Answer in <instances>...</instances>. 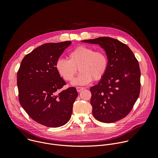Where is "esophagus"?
Returning a JSON list of instances; mask_svg holds the SVG:
<instances>
[{
    "mask_svg": "<svg viewBox=\"0 0 158 158\" xmlns=\"http://www.w3.org/2000/svg\"><path fill=\"white\" fill-rule=\"evenodd\" d=\"M84 88V87H76V89H77V92H81L82 90H83Z\"/></svg>",
    "mask_w": 158,
    "mask_h": 158,
    "instance_id": "obj_1",
    "label": "esophagus"
}]
</instances>
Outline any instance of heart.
<instances>
[{"label": "heart", "instance_id": "b5f03b06", "mask_svg": "<svg viewBox=\"0 0 158 158\" xmlns=\"http://www.w3.org/2000/svg\"><path fill=\"white\" fill-rule=\"evenodd\" d=\"M69 60L59 58L55 68L59 76L65 81H71L76 75L77 68L80 73L72 82V84L85 85L93 79H101L108 68V59L101 51H96L91 47L81 46L71 51Z\"/></svg>", "mask_w": 158, "mask_h": 158}]
</instances>
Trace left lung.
Listing matches in <instances>:
<instances>
[{"label": "left lung", "mask_w": 158, "mask_h": 158, "mask_svg": "<svg viewBox=\"0 0 158 158\" xmlns=\"http://www.w3.org/2000/svg\"><path fill=\"white\" fill-rule=\"evenodd\" d=\"M81 42L99 44L108 59L106 73L90 89L93 116L105 123L124 118L139 96L141 71L138 60L127 45L113 38L101 37Z\"/></svg>", "instance_id": "1"}]
</instances>
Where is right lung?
Returning <instances> with one entry per match:
<instances>
[{"label":"right lung","mask_w":158,"mask_h":158,"mask_svg":"<svg viewBox=\"0 0 158 158\" xmlns=\"http://www.w3.org/2000/svg\"><path fill=\"white\" fill-rule=\"evenodd\" d=\"M71 41L47 43L27 54L17 72L21 106L37 123L49 127L65 124L78 96L75 87L59 93L66 84L55 68L56 62Z\"/></svg>","instance_id":"obj_1"}]
</instances>
